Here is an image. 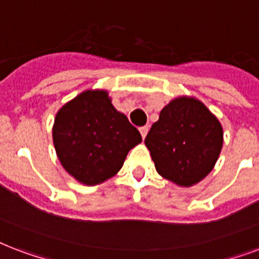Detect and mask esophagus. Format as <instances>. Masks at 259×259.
<instances>
[{
	"label": "esophagus",
	"mask_w": 259,
	"mask_h": 259,
	"mask_svg": "<svg viewBox=\"0 0 259 259\" xmlns=\"http://www.w3.org/2000/svg\"><path fill=\"white\" fill-rule=\"evenodd\" d=\"M139 131H140V135H142V138L144 139V138H146V135H147L148 127H147V125H144V127H140Z\"/></svg>",
	"instance_id": "esophagus-1"
}]
</instances>
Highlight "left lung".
<instances>
[{
	"instance_id": "8db88e82",
	"label": "left lung",
	"mask_w": 259,
	"mask_h": 259,
	"mask_svg": "<svg viewBox=\"0 0 259 259\" xmlns=\"http://www.w3.org/2000/svg\"><path fill=\"white\" fill-rule=\"evenodd\" d=\"M144 143L159 176L190 188L215 167L223 147V127L200 100L178 96L163 107Z\"/></svg>"
}]
</instances>
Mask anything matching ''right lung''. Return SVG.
Instances as JSON below:
<instances>
[{
  "label": "right lung",
  "mask_w": 259,
  "mask_h": 259,
  "mask_svg": "<svg viewBox=\"0 0 259 259\" xmlns=\"http://www.w3.org/2000/svg\"><path fill=\"white\" fill-rule=\"evenodd\" d=\"M53 140L63 169L79 184L93 186L119 173L142 136L113 107L108 90L88 89L57 112Z\"/></svg>",
  "instance_id": "obj_1"
}]
</instances>
